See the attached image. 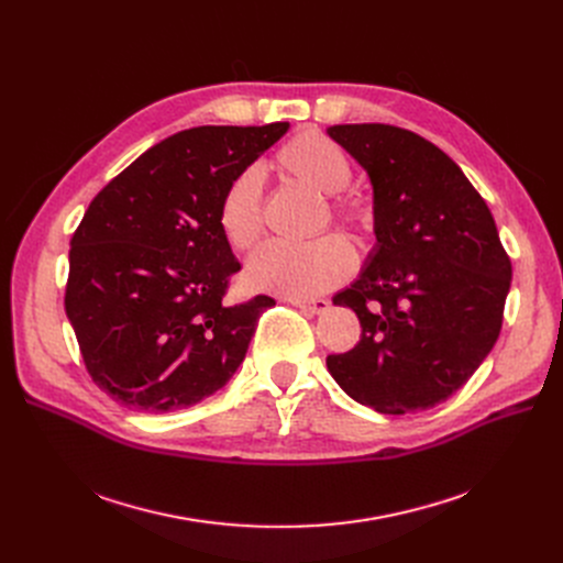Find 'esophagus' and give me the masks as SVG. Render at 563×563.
Returning a JSON list of instances; mask_svg holds the SVG:
<instances>
[{"label": "esophagus", "mask_w": 563, "mask_h": 563, "mask_svg": "<svg viewBox=\"0 0 563 563\" xmlns=\"http://www.w3.org/2000/svg\"><path fill=\"white\" fill-rule=\"evenodd\" d=\"M287 301H289L291 306H297V308L306 310V312H312V314H323V312H327V310L331 308V301H329V299H294V297H289Z\"/></svg>", "instance_id": "34e87169"}]
</instances>
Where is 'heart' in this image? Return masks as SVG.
Listing matches in <instances>:
<instances>
[{
    "instance_id": "obj_1",
    "label": "heart",
    "mask_w": 563,
    "mask_h": 563,
    "mask_svg": "<svg viewBox=\"0 0 563 563\" xmlns=\"http://www.w3.org/2000/svg\"><path fill=\"white\" fill-rule=\"evenodd\" d=\"M276 166L317 194L333 196L351 183V162L342 147L319 132L291 136L276 153ZM333 217L344 225L367 232L374 225L369 205L358 198H338ZM219 228L232 249L246 251L262 234V187L253 170H244L228 185L219 202ZM356 266V253L340 234H323L306 244L266 242L246 266V283L260 291L287 297H314L342 280Z\"/></svg>"
}]
</instances>
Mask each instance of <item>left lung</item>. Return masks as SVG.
Segmentation results:
<instances>
[{
  "mask_svg": "<svg viewBox=\"0 0 563 563\" xmlns=\"http://www.w3.org/2000/svg\"><path fill=\"white\" fill-rule=\"evenodd\" d=\"M327 134L369 177L376 234L358 278L333 297L358 314L361 342L327 367L386 416L433 408L497 342L511 260L486 200L438 145L380 123Z\"/></svg>",
  "mask_w": 563,
  "mask_h": 563,
  "instance_id": "obj_1",
  "label": "left lung"
}]
</instances>
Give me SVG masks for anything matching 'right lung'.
<instances>
[{
	"instance_id": "add662e5",
	"label": "right lung",
	"mask_w": 563,
	"mask_h": 563,
	"mask_svg": "<svg viewBox=\"0 0 563 563\" xmlns=\"http://www.w3.org/2000/svg\"><path fill=\"white\" fill-rule=\"evenodd\" d=\"M287 130L177 132L88 205L70 240L66 314L88 374L115 401L145 412L189 408L242 365L260 314L276 301H225L240 262L219 228V202Z\"/></svg>"
}]
</instances>
